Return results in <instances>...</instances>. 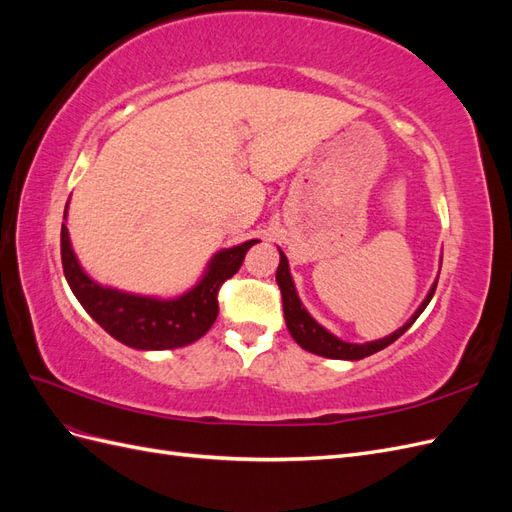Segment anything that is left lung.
I'll list each match as a JSON object with an SVG mask.
<instances>
[{
    "label": "left lung",
    "instance_id": "obj_1",
    "mask_svg": "<svg viewBox=\"0 0 512 512\" xmlns=\"http://www.w3.org/2000/svg\"><path fill=\"white\" fill-rule=\"evenodd\" d=\"M275 280H277V286H280V290H282L286 327H288L294 342H297L303 350L312 352V354L327 356V359H344V361H359V359H365V356L374 354V352H378L386 346H391L395 339L404 335L412 327L414 320L423 314V309L429 305L433 292H436V286H438V280L433 282L429 294L425 297V301L421 303V307L416 309L414 316L404 324V327L397 329L389 337H382V339H376V342H367V344H348V342H342L339 337H335L333 333H329L324 327H320V324L307 314V309L303 307L299 294H297V288H294V284H292L290 269H288V258L284 256L282 250H280V267H277Z\"/></svg>",
    "mask_w": 512,
    "mask_h": 512
}]
</instances>
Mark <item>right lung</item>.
<instances>
[{
	"mask_svg": "<svg viewBox=\"0 0 512 512\" xmlns=\"http://www.w3.org/2000/svg\"><path fill=\"white\" fill-rule=\"evenodd\" d=\"M66 213L68 207L64 220ZM254 243L258 239L215 254L203 280L177 299L141 297L96 284L76 260L66 224H61V265L74 297L108 335L136 350H170L196 342L213 327L220 312L218 292L239 271Z\"/></svg>",
	"mask_w": 512,
	"mask_h": 512,
	"instance_id": "obj_1",
	"label": "right lung"
}]
</instances>
